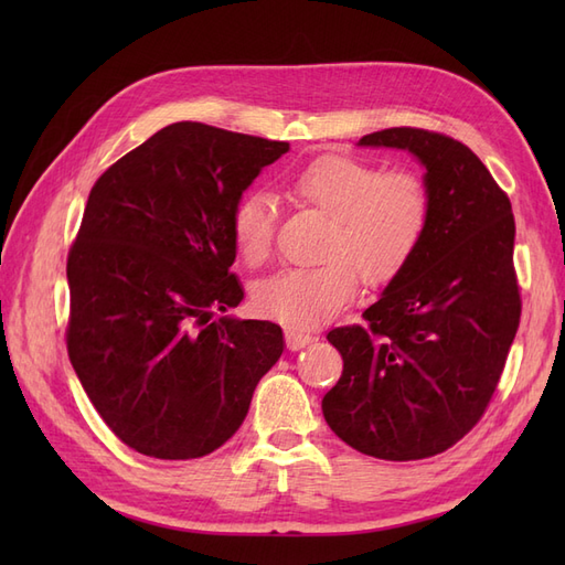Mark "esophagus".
<instances>
[{
    "label": "esophagus",
    "mask_w": 565,
    "mask_h": 565,
    "mask_svg": "<svg viewBox=\"0 0 565 565\" xmlns=\"http://www.w3.org/2000/svg\"><path fill=\"white\" fill-rule=\"evenodd\" d=\"M285 339H287V347L297 351V349H303L306 344H311V341L316 339L313 332L309 330H301V328H287L285 330Z\"/></svg>",
    "instance_id": "esophagus-1"
}]
</instances>
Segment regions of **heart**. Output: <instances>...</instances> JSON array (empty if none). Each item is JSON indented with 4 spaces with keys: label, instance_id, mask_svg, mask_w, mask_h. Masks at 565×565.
I'll list each match as a JSON object with an SVG mask.
<instances>
[{
    "label": "heart",
    "instance_id": "obj_1",
    "mask_svg": "<svg viewBox=\"0 0 565 565\" xmlns=\"http://www.w3.org/2000/svg\"><path fill=\"white\" fill-rule=\"evenodd\" d=\"M295 204L324 216L320 264L273 273L254 287L252 301L287 328L311 324L344 309L358 278L367 287L396 280L415 262L434 221V195L415 172H386L349 156H318L282 179ZM276 235V202L264 191L237 198L231 237L247 266L268 259Z\"/></svg>",
    "mask_w": 565,
    "mask_h": 565
}]
</instances>
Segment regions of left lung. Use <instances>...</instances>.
I'll use <instances>...</instances> for the list:
<instances>
[{"label":"left lung","instance_id":"1","mask_svg":"<svg viewBox=\"0 0 565 565\" xmlns=\"http://www.w3.org/2000/svg\"><path fill=\"white\" fill-rule=\"evenodd\" d=\"M361 146L403 148L426 167L431 231L365 324L328 341L344 358L322 415L353 450L391 459L446 452L483 417L521 322L514 214L507 193L461 141L391 127Z\"/></svg>","mask_w":565,"mask_h":565}]
</instances>
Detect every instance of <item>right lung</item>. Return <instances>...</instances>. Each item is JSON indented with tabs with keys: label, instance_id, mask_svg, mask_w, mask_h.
<instances>
[{
	"label": "right lung",
	"instance_id": "right-lung-1",
	"mask_svg": "<svg viewBox=\"0 0 565 565\" xmlns=\"http://www.w3.org/2000/svg\"><path fill=\"white\" fill-rule=\"evenodd\" d=\"M285 141L177 122L94 183L67 252L65 344L108 429L158 459L214 452L282 353L280 324L216 318L243 301L231 210Z\"/></svg>",
	"mask_w": 565,
	"mask_h": 565
}]
</instances>
